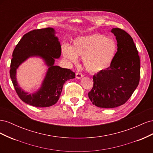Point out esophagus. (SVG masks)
Instances as JSON below:
<instances>
[{
  "mask_svg": "<svg viewBox=\"0 0 153 153\" xmlns=\"http://www.w3.org/2000/svg\"><path fill=\"white\" fill-rule=\"evenodd\" d=\"M83 76H84V75H83L82 73H78V72L76 73V78L77 79H80V78H82Z\"/></svg>",
  "mask_w": 153,
  "mask_h": 153,
  "instance_id": "obj_1",
  "label": "esophagus"
}]
</instances>
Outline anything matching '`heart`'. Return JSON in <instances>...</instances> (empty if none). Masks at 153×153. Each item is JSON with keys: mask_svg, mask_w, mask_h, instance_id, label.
I'll return each mask as SVG.
<instances>
[{"mask_svg": "<svg viewBox=\"0 0 153 153\" xmlns=\"http://www.w3.org/2000/svg\"><path fill=\"white\" fill-rule=\"evenodd\" d=\"M64 57L76 64L78 57L88 71L102 72L112 64L117 52V45L112 38L100 34L78 37L73 41V47L68 45L62 47Z\"/></svg>", "mask_w": 153, "mask_h": 153, "instance_id": "obj_1", "label": "heart"}]
</instances>
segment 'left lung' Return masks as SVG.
Wrapping results in <instances>:
<instances>
[{
  "instance_id": "obj_1",
  "label": "left lung",
  "mask_w": 153,
  "mask_h": 153,
  "mask_svg": "<svg viewBox=\"0 0 153 153\" xmlns=\"http://www.w3.org/2000/svg\"><path fill=\"white\" fill-rule=\"evenodd\" d=\"M111 32L117 42V52L111 66L93 76V87L88 93L92 104L100 108H115L124 104L140 81L138 50L131 36L119 28Z\"/></svg>"
}]
</instances>
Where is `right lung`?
I'll use <instances>...</instances> for the list:
<instances>
[{"label": "right lung", "instance_id": "add662e5", "mask_svg": "<svg viewBox=\"0 0 153 153\" xmlns=\"http://www.w3.org/2000/svg\"><path fill=\"white\" fill-rule=\"evenodd\" d=\"M53 28L35 29L24 35L13 52L10 66V77L19 98L36 107H48L56 103L64 83L75 78L71 69L54 66L55 59L61 56V47ZM39 56L44 59L49 67L40 89L29 95L21 89L16 78V69L29 57Z\"/></svg>", "mask_w": 153, "mask_h": 153}]
</instances>
